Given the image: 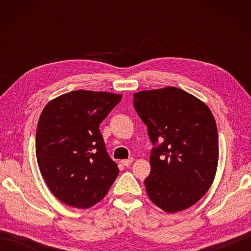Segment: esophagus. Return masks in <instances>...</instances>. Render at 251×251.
Returning <instances> with one entry per match:
<instances>
[{"mask_svg":"<svg viewBox=\"0 0 251 251\" xmlns=\"http://www.w3.org/2000/svg\"><path fill=\"white\" fill-rule=\"evenodd\" d=\"M132 162H134V158L130 157V158H128V159H123V161H122V164L124 165V166H127V167H128L129 165H130Z\"/></svg>","mask_w":251,"mask_h":251,"instance_id":"1","label":"esophagus"}]
</instances>
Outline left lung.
<instances>
[{
	"mask_svg": "<svg viewBox=\"0 0 251 251\" xmlns=\"http://www.w3.org/2000/svg\"><path fill=\"white\" fill-rule=\"evenodd\" d=\"M134 106L155 146L145 180L149 199L168 214L193 206L210 189L219 161L210 109L174 86L135 93Z\"/></svg>",
	"mask_w": 251,
	"mask_h": 251,
	"instance_id": "1",
	"label": "left lung"
}]
</instances>
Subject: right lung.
Here are the masks:
<instances>
[{
	"mask_svg": "<svg viewBox=\"0 0 251 251\" xmlns=\"http://www.w3.org/2000/svg\"><path fill=\"white\" fill-rule=\"evenodd\" d=\"M122 95L74 90L50 100L37 123L35 153L42 177L66 205L86 209L108 193L120 170L99 125Z\"/></svg>",
	"mask_w": 251,
	"mask_h": 251,
	"instance_id": "1",
	"label": "right lung"
}]
</instances>
